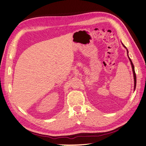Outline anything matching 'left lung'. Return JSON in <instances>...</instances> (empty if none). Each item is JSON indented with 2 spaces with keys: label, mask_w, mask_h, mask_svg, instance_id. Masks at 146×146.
I'll use <instances>...</instances> for the list:
<instances>
[{
  "label": "left lung",
  "mask_w": 146,
  "mask_h": 146,
  "mask_svg": "<svg viewBox=\"0 0 146 146\" xmlns=\"http://www.w3.org/2000/svg\"><path fill=\"white\" fill-rule=\"evenodd\" d=\"M123 46H124V47L127 49V48L125 47V46L123 44ZM127 51V56H128V50ZM128 57H129V56H128ZM129 60H130V61H131V65H132V71H133V73H134V90L135 89V86H136V75H135V70H134V64H133V63H132V61H131V58H130L129 57Z\"/></svg>",
  "instance_id": "left-lung-1"
}]
</instances>
